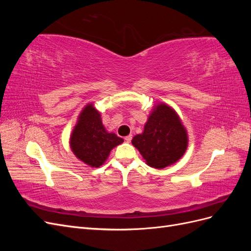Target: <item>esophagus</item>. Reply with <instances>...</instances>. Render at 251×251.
<instances>
[{
	"instance_id": "obj_1",
	"label": "esophagus",
	"mask_w": 251,
	"mask_h": 251,
	"mask_svg": "<svg viewBox=\"0 0 251 251\" xmlns=\"http://www.w3.org/2000/svg\"><path fill=\"white\" fill-rule=\"evenodd\" d=\"M132 138H133V136H132V135H128V136H126V137L125 138V140H126V142H131Z\"/></svg>"
}]
</instances>
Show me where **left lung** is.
<instances>
[{
	"label": "left lung",
	"instance_id": "8db88e82",
	"mask_svg": "<svg viewBox=\"0 0 251 251\" xmlns=\"http://www.w3.org/2000/svg\"><path fill=\"white\" fill-rule=\"evenodd\" d=\"M187 143V133L178 114L165 103L155 105L142 134L132 140L147 164L158 170L177 162L184 155Z\"/></svg>",
	"mask_w": 251,
	"mask_h": 251
}]
</instances>
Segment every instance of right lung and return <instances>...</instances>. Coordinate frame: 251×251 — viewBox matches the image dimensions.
<instances>
[{"label": "right lung", "mask_w": 251, "mask_h": 251, "mask_svg": "<svg viewBox=\"0 0 251 251\" xmlns=\"http://www.w3.org/2000/svg\"><path fill=\"white\" fill-rule=\"evenodd\" d=\"M124 139L105 130L100 114L92 103L87 104L78 116L70 137L73 154L92 168H98L107 160L110 151Z\"/></svg>", "instance_id": "right-lung-1"}]
</instances>
